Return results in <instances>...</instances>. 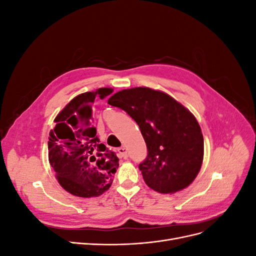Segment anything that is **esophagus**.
Here are the masks:
<instances>
[{"label": "esophagus", "instance_id": "obj_1", "mask_svg": "<svg viewBox=\"0 0 256 256\" xmlns=\"http://www.w3.org/2000/svg\"><path fill=\"white\" fill-rule=\"evenodd\" d=\"M118 156L120 157H127L128 156V152H127V148L126 147H120V148L118 150Z\"/></svg>", "mask_w": 256, "mask_h": 256}]
</instances>
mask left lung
<instances>
[{"label": "left lung", "mask_w": 256, "mask_h": 256, "mask_svg": "<svg viewBox=\"0 0 256 256\" xmlns=\"http://www.w3.org/2000/svg\"><path fill=\"white\" fill-rule=\"evenodd\" d=\"M108 104L127 112L140 127L147 157L138 164L144 182L160 193H174L196 180L204 138L196 118L166 92L148 88L122 90Z\"/></svg>", "instance_id": "left-lung-1"}]
</instances>
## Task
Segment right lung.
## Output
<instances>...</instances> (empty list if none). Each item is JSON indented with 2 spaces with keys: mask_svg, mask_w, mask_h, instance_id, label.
I'll return each instance as SVG.
<instances>
[{
  "mask_svg": "<svg viewBox=\"0 0 256 256\" xmlns=\"http://www.w3.org/2000/svg\"><path fill=\"white\" fill-rule=\"evenodd\" d=\"M113 92L102 88L74 97L54 120L48 141L49 162L60 184L80 198L98 196L110 188L118 158L100 143L92 125V104Z\"/></svg>",
  "mask_w": 256,
  "mask_h": 256,
  "instance_id": "add662e5",
  "label": "right lung"
}]
</instances>
